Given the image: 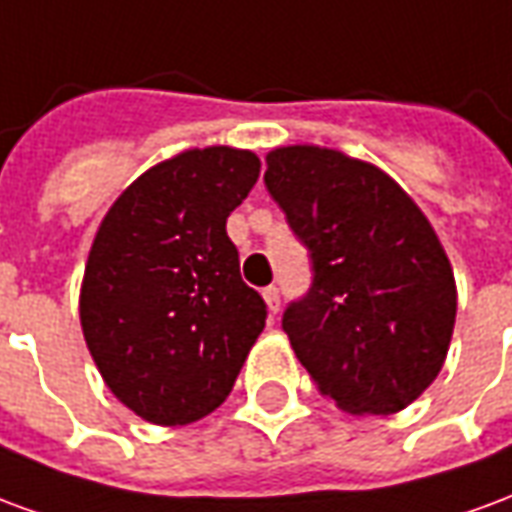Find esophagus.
Wrapping results in <instances>:
<instances>
[{
	"mask_svg": "<svg viewBox=\"0 0 512 512\" xmlns=\"http://www.w3.org/2000/svg\"><path fill=\"white\" fill-rule=\"evenodd\" d=\"M263 299H266L268 304V312H271V318L279 312V288L277 285H268L266 290H263Z\"/></svg>",
	"mask_w": 512,
	"mask_h": 512,
	"instance_id": "34e87169",
	"label": "esophagus"
}]
</instances>
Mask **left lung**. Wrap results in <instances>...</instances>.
<instances>
[{
  "mask_svg": "<svg viewBox=\"0 0 512 512\" xmlns=\"http://www.w3.org/2000/svg\"><path fill=\"white\" fill-rule=\"evenodd\" d=\"M266 189L310 255L312 282L282 312L321 395L351 414H395L439 376L455 279L428 219L381 169L296 145L266 158Z\"/></svg>",
  "mask_w": 512,
  "mask_h": 512,
  "instance_id": "1",
  "label": "left lung"
}]
</instances>
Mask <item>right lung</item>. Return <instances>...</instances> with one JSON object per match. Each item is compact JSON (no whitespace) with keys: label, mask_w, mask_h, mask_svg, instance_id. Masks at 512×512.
I'll use <instances>...</instances> for the list:
<instances>
[{"label":"right lung","mask_w":512,"mask_h":512,"mask_svg":"<svg viewBox=\"0 0 512 512\" xmlns=\"http://www.w3.org/2000/svg\"><path fill=\"white\" fill-rule=\"evenodd\" d=\"M257 178L249 150L180 153L136 178L95 235L84 340L106 386L147 422L189 425L222 406L266 326L227 235Z\"/></svg>","instance_id":"right-lung-1"}]
</instances>
